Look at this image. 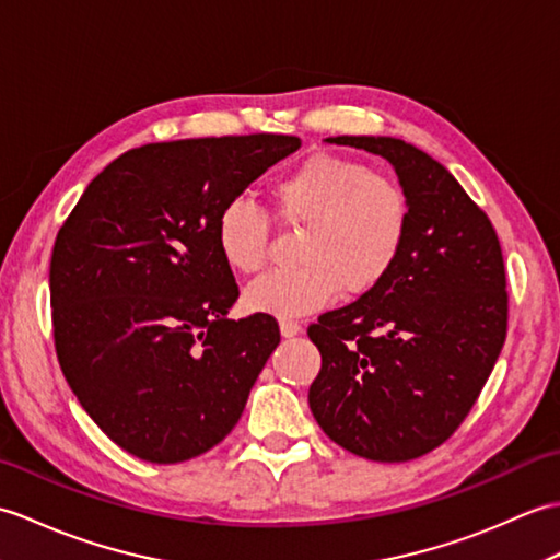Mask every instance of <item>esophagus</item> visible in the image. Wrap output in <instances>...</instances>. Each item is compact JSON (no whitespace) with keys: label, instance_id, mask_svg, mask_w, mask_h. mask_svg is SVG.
I'll return each mask as SVG.
<instances>
[{"label":"esophagus","instance_id":"1","mask_svg":"<svg viewBox=\"0 0 560 560\" xmlns=\"http://www.w3.org/2000/svg\"><path fill=\"white\" fill-rule=\"evenodd\" d=\"M280 332L282 338H294V335L302 332V326L296 320H280Z\"/></svg>","mask_w":560,"mask_h":560}]
</instances>
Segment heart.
<instances>
[{
  "label": "heart",
  "mask_w": 560,
  "mask_h": 560,
  "mask_svg": "<svg viewBox=\"0 0 560 560\" xmlns=\"http://www.w3.org/2000/svg\"><path fill=\"white\" fill-rule=\"evenodd\" d=\"M270 203L284 225L304 230L296 246L302 266L248 284L244 306L252 314L306 316L340 292L357 296L376 290L407 244V191L352 158L308 155L270 186ZM215 244L228 268L254 276L268 256L266 215L232 198L218 210Z\"/></svg>",
  "instance_id": "b5f03b06"
}]
</instances>
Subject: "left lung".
<instances>
[{
	"label": "left lung",
	"instance_id": "8db88e82",
	"mask_svg": "<svg viewBox=\"0 0 560 560\" xmlns=\"http://www.w3.org/2000/svg\"><path fill=\"white\" fill-rule=\"evenodd\" d=\"M326 141L388 160L409 198V234L376 290L308 326L320 352L308 407L340 448L407 463L451 439L501 354V244L487 213L417 145L393 136Z\"/></svg>",
	"mask_w": 560,
	"mask_h": 560
}]
</instances>
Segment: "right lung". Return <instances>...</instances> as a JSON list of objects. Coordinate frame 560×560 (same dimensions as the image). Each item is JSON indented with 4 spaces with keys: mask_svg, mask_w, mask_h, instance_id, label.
Masks as SVG:
<instances>
[{
    "mask_svg": "<svg viewBox=\"0 0 560 560\" xmlns=\"http://www.w3.org/2000/svg\"><path fill=\"white\" fill-rule=\"evenodd\" d=\"M300 145L252 133L133 148L57 234L59 366L95 424L145 463H184L225 439L280 342L272 316L228 318L240 290L215 218Z\"/></svg>",
    "mask_w": 560,
    "mask_h": 560,
    "instance_id": "right-lung-1",
    "label": "right lung"
}]
</instances>
